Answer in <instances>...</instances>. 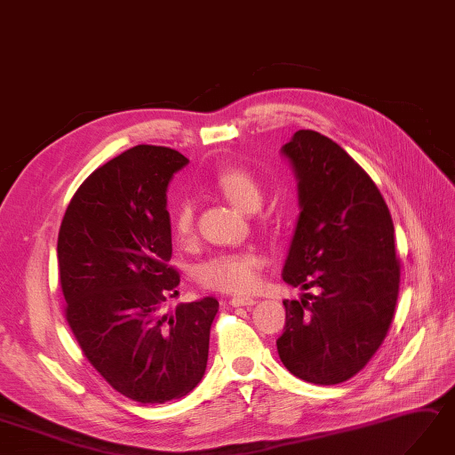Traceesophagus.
<instances>
[{"mask_svg":"<svg viewBox=\"0 0 455 455\" xmlns=\"http://www.w3.org/2000/svg\"><path fill=\"white\" fill-rule=\"evenodd\" d=\"M229 304L233 306V308H237V306H254L256 300L251 299V297H233L229 300Z\"/></svg>","mask_w":455,"mask_h":455,"instance_id":"obj_1","label":"esophagus"}]
</instances>
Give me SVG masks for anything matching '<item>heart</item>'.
I'll return each instance as SVG.
<instances>
[{"label":"heart","mask_w":455,"mask_h":455,"mask_svg":"<svg viewBox=\"0 0 455 455\" xmlns=\"http://www.w3.org/2000/svg\"><path fill=\"white\" fill-rule=\"evenodd\" d=\"M214 188L241 212H256L264 199L260 183L251 172L243 168L220 172L214 178ZM172 229L180 241L191 239L195 229V204L189 199H183L172 208ZM264 264L266 256L254 249L220 252L199 266V281L208 289L249 292L258 285V272Z\"/></svg>","instance_id":"1"}]
</instances>
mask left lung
Instances as JSON below:
<instances>
[{
    "instance_id": "1",
    "label": "left lung",
    "mask_w": 455,
    "mask_h": 455,
    "mask_svg": "<svg viewBox=\"0 0 455 455\" xmlns=\"http://www.w3.org/2000/svg\"><path fill=\"white\" fill-rule=\"evenodd\" d=\"M281 155L297 178L300 208L281 277L319 292L283 300L277 354L294 377L339 385L363 370L395 317V224L371 178L333 140L299 130Z\"/></svg>"
}]
</instances>
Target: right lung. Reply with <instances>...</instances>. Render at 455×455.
<instances>
[{
    "label": "right lung",
    "mask_w": 455,
    "mask_h": 455,
    "mask_svg": "<svg viewBox=\"0 0 455 455\" xmlns=\"http://www.w3.org/2000/svg\"><path fill=\"white\" fill-rule=\"evenodd\" d=\"M188 163L168 147H132L82 183L59 229L72 333L107 383L141 403L183 398L201 383L218 312L212 297L163 312L180 285L168 266L166 191Z\"/></svg>",
    "instance_id": "obj_1"
}]
</instances>
